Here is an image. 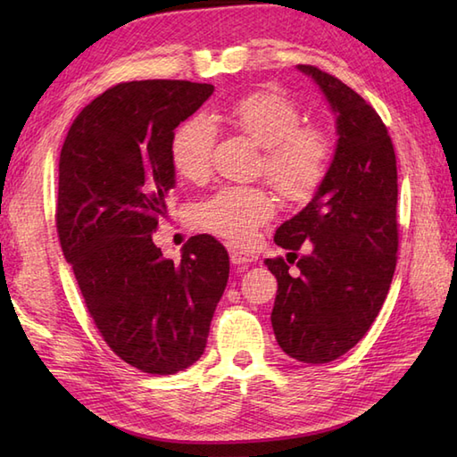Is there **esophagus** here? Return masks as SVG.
<instances>
[{"label": "esophagus", "mask_w": 457, "mask_h": 457, "mask_svg": "<svg viewBox=\"0 0 457 457\" xmlns=\"http://www.w3.org/2000/svg\"><path fill=\"white\" fill-rule=\"evenodd\" d=\"M229 259H231V263L241 267V265L253 263V261L257 259V255H255V253H249V251L236 249V247H234V249H229Z\"/></svg>", "instance_id": "esophagus-1"}]
</instances>
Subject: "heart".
<instances>
[{"label": "heart", "mask_w": 457, "mask_h": 457, "mask_svg": "<svg viewBox=\"0 0 457 457\" xmlns=\"http://www.w3.org/2000/svg\"><path fill=\"white\" fill-rule=\"evenodd\" d=\"M228 120L263 147V169L277 190L290 200L310 198L326 179L334 143L320 125H300L298 105L283 92H253L237 100ZM216 129L206 118H190L179 125L170 141V161L180 177H206ZM275 212L270 194L257 187H223L194 208L202 229L234 244H249L257 228Z\"/></svg>", "instance_id": "obj_1"}]
</instances>
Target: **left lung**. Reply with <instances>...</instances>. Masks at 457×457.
Here are the masks:
<instances>
[{"mask_svg":"<svg viewBox=\"0 0 457 457\" xmlns=\"http://www.w3.org/2000/svg\"><path fill=\"white\" fill-rule=\"evenodd\" d=\"M336 115L337 143L326 179L275 244L293 253L267 259L278 290L270 314L280 349L303 363L349 352L381 310L396 267V157L378 113L336 76L298 64ZM304 240L313 251L287 273Z\"/></svg>","mask_w":457,"mask_h":457,"instance_id":"1","label":"left lung"}]
</instances>
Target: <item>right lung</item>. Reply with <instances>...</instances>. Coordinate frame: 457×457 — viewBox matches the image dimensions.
I'll use <instances>...</instances> for the list:
<instances>
[{
    "label": "right lung",
    "instance_id": "obj_1",
    "mask_svg": "<svg viewBox=\"0 0 457 457\" xmlns=\"http://www.w3.org/2000/svg\"><path fill=\"white\" fill-rule=\"evenodd\" d=\"M213 94L187 80L125 82L90 102L58 161L56 231L104 342L143 373L196 363L229 277L228 251L194 236L180 261L153 244L174 188V129Z\"/></svg>",
    "mask_w": 457,
    "mask_h": 457
}]
</instances>
